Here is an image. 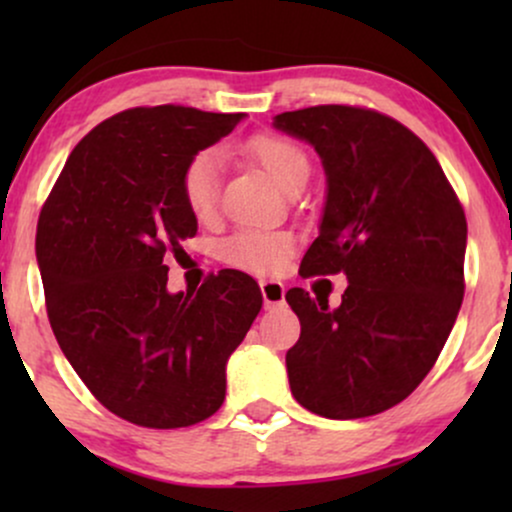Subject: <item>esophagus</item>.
<instances>
[{
  "mask_svg": "<svg viewBox=\"0 0 512 512\" xmlns=\"http://www.w3.org/2000/svg\"><path fill=\"white\" fill-rule=\"evenodd\" d=\"M260 291H262L264 308H279V305H284V301H286V286L281 284V281L262 279Z\"/></svg>",
  "mask_w": 512,
  "mask_h": 512,
  "instance_id": "1",
  "label": "esophagus"
}]
</instances>
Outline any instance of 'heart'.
<instances>
[{
	"instance_id": "heart-1",
	"label": "heart",
	"mask_w": 512,
	"mask_h": 512,
	"mask_svg": "<svg viewBox=\"0 0 512 512\" xmlns=\"http://www.w3.org/2000/svg\"><path fill=\"white\" fill-rule=\"evenodd\" d=\"M248 154L272 175L274 182L284 190L308 178V156L298 144L276 134H260L248 142ZM223 170V156L219 149H204L190 158L182 170V197L190 211L199 219L209 216L219 197V182ZM293 240L289 233L264 231V228H245L233 233L223 243V260L233 267L250 272H279L289 257Z\"/></svg>"
}]
</instances>
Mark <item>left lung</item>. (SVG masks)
Masks as SVG:
<instances>
[{
  "mask_svg": "<svg viewBox=\"0 0 512 512\" xmlns=\"http://www.w3.org/2000/svg\"><path fill=\"white\" fill-rule=\"evenodd\" d=\"M272 125L325 168L320 233L303 276L342 272V303L286 293L301 337L291 395L325 419H363L407 399L433 368L464 296L467 219L428 146L392 117L317 105Z\"/></svg>",
  "mask_w": 512,
  "mask_h": 512,
  "instance_id": "left-lung-1",
  "label": "left lung"
}]
</instances>
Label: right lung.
<instances>
[{"label":"right lung","mask_w":512,"mask_h":512,"mask_svg":"<svg viewBox=\"0 0 512 512\" xmlns=\"http://www.w3.org/2000/svg\"><path fill=\"white\" fill-rule=\"evenodd\" d=\"M243 117L185 105L113 115L76 144L40 211L35 255L57 344L93 397L137 426L219 411L228 358L262 308L260 286L236 269L168 291V250L197 236L182 170Z\"/></svg>","instance_id":"add662e5"}]
</instances>
